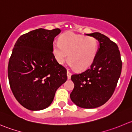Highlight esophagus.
Wrapping results in <instances>:
<instances>
[{
  "label": "esophagus",
  "mask_w": 132,
  "mask_h": 132,
  "mask_svg": "<svg viewBox=\"0 0 132 132\" xmlns=\"http://www.w3.org/2000/svg\"><path fill=\"white\" fill-rule=\"evenodd\" d=\"M67 75H68V79H70V78H71V73L70 72V71H67Z\"/></svg>",
  "instance_id": "esophagus-1"
}]
</instances>
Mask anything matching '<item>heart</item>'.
<instances>
[{
    "mask_svg": "<svg viewBox=\"0 0 132 132\" xmlns=\"http://www.w3.org/2000/svg\"><path fill=\"white\" fill-rule=\"evenodd\" d=\"M98 43L93 36H85L73 32H66L59 38V42L52 44V52L58 63L64 64L68 59L71 67L78 70L89 68L95 60Z\"/></svg>",
    "mask_w": 132,
    "mask_h": 132,
    "instance_id": "1",
    "label": "heart"
}]
</instances>
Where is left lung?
<instances>
[{"mask_svg":"<svg viewBox=\"0 0 132 132\" xmlns=\"http://www.w3.org/2000/svg\"><path fill=\"white\" fill-rule=\"evenodd\" d=\"M86 35L95 38L100 47L89 68L71 75L75 86L70 98L78 107L94 109L105 104L114 93L121 73L122 61L118 45L108 37L100 32Z\"/></svg>","mask_w":132,"mask_h":132,"instance_id":"left-lung-1","label":"left lung"}]
</instances>
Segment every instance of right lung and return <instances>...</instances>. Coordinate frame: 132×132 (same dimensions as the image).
<instances>
[{"instance_id": "add662e5", "label": "right lung", "mask_w": 132, "mask_h": 132, "mask_svg": "<svg viewBox=\"0 0 132 132\" xmlns=\"http://www.w3.org/2000/svg\"><path fill=\"white\" fill-rule=\"evenodd\" d=\"M59 29H38L21 36L9 61V85L16 100L30 110L47 108L67 80V71L52 52Z\"/></svg>"}]
</instances>
